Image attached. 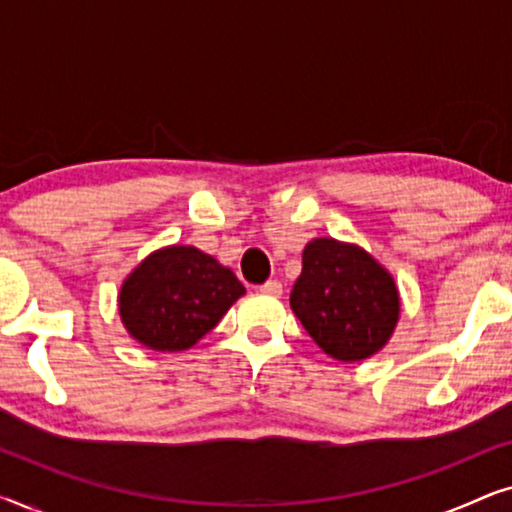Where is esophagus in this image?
Here are the masks:
<instances>
[{
    "instance_id": "1",
    "label": "esophagus",
    "mask_w": 512,
    "mask_h": 512,
    "mask_svg": "<svg viewBox=\"0 0 512 512\" xmlns=\"http://www.w3.org/2000/svg\"><path fill=\"white\" fill-rule=\"evenodd\" d=\"M261 293H265V296H275V298H279V296H282V284H279L277 279H270V282H265V284L261 286Z\"/></svg>"
}]
</instances>
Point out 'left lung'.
<instances>
[{
  "label": "left lung",
  "mask_w": 512,
  "mask_h": 512,
  "mask_svg": "<svg viewBox=\"0 0 512 512\" xmlns=\"http://www.w3.org/2000/svg\"><path fill=\"white\" fill-rule=\"evenodd\" d=\"M291 310L333 359H370L387 345L401 314L394 277L356 244L317 237L303 251Z\"/></svg>",
  "instance_id": "1"
}]
</instances>
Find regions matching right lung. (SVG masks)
Segmentation results:
<instances>
[{"mask_svg":"<svg viewBox=\"0 0 512 512\" xmlns=\"http://www.w3.org/2000/svg\"><path fill=\"white\" fill-rule=\"evenodd\" d=\"M244 286L235 272L195 247L153 251L118 293L123 326L156 352H184L219 324Z\"/></svg>","mask_w":512,"mask_h":512,"instance_id":"1","label":"right lung"}]
</instances>
